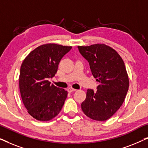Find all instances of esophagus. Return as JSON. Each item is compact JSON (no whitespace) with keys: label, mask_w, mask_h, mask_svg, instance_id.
<instances>
[{"label":"esophagus","mask_w":148,"mask_h":148,"mask_svg":"<svg viewBox=\"0 0 148 148\" xmlns=\"http://www.w3.org/2000/svg\"><path fill=\"white\" fill-rule=\"evenodd\" d=\"M76 90H75V89H73V88H69L68 90H67L68 92H69V93H71V92H75Z\"/></svg>","instance_id":"34e87169"}]
</instances>
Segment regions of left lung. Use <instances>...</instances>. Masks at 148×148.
<instances>
[{
	"label": "left lung",
	"instance_id": "1",
	"mask_svg": "<svg viewBox=\"0 0 148 148\" xmlns=\"http://www.w3.org/2000/svg\"><path fill=\"white\" fill-rule=\"evenodd\" d=\"M88 60L92 73L100 85L88 89L82 109L89 118L103 121L110 119L123 104L129 82L124 62L116 50L104 44L78 46Z\"/></svg>",
	"mask_w": 148,
	"mask_h": 148
}]
</instances>
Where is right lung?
Masks as SVG:
<instances>
[{"instance_id":"1","label":"right lung","mask_w":148,"mask_h":148,"mask_svg":"<svg viewBox=\"0 0 148 148\" xmlns=\"http://www.w3.org/2000/svg\"><path fill=\"white\" fill-rule=\"evenodd\" d=\"M71 46L46 44L38 46L22 62L19 90L27 112L36 120L48 121L57 116L68 93L50 85L48 81L57 72L58 64Z\"/></svg>"}]
</instances>
